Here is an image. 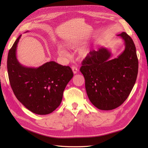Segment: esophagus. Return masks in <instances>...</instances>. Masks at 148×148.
<instances>
[{
    "label": "esophagus",
    "instance_id": "34e87169",
    "mask_svg": "<svg viewBox=\"0 0 148 148\" xmlns=\"http://www.w3.org/2000/svg\"><path fill=\"white\" fill-rule=\"evenodd\" d=\"M72 71L74 74L77 73L78 72V69L75 66H72Z\"/></svg>",
    "mask_w": 148,
    "mask_h": 148
}]
</instances>
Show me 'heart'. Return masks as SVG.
Segmentation results:
<instances>
[{"mask_svg": "<svg viewBox=\"0 0 148 148\" xmlns=\"http://www.w3.org/2000/svg\"><path fill=\"white\" fill-rule=\"evenodd\" d=\"M58 53H59V54L60 56H68L69 55V52H67V51L66 49L63 47L62 46H59L58 47ZM84 55H87L88 54V52L86 51L84 53Z\"/></svg>", "mask_w": 148, "mask_h": 148, "instance_id": "obj_1", "label": "heart"}]
</instances>
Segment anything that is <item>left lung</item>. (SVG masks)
I'll use <instances>...</instances> for the list:
<instances>
[{
	"instance_id": "left-lung-1",
	"label": "left lung",
	"mask_w": 148,
	"mask_h": 148,
	"mask_svg": "<svg viewBox=\"0 0 148 148\" xmlns=\"http://www.w3.org/2000/svg\"><path fill=\"white\" fill-rule=\"evenodd\" d=\"M117 36L123 40L125 47L117 58L110 59L111 52L102 47L89 52L80 68L89 99L100 110H112L122 105L137 78L138 60L133 39L125 32Z\"/></svg>"
}]
</instances>
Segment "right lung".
<instances>
[{
  "mask_svg": "<svg viewBox=\"0 0 148 148\" xmlns=\"http://www.w3.org/2000/svg\"><path fill=\"white\" fill-rule=\"evenodd\" d=\"M20 35L9 50L8 78L13 93L26 108L38 115L49 114L60 104L66 84L73 73L69 66L51 61L38 68L20 64L16 58Z\"/></svg>",
  "mask_w": 148,
  "mask_h": 148,
  "instance_id": "right-lung-1",
  "label": "right lung"
}]
</instances>
